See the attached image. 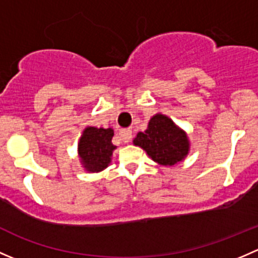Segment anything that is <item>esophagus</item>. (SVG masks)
Returning a JSON list of instances; mask_svg holds the SVG:
<instances>
[{"label":"esophagus","mask_w":258,"mask_h":258,"mask_svg":"<svg viewBox=\"0 0 258 258\" xmlns=\"http://www.w3.org/2000/svg\"><path fill=\"white\" fill-rule=\"evenodd\" d=\"M119 137L123 142H130L132 140V131L131 130H122L119 131Z\"/></svg>","instance_id":"esophagus-1"}]
</instances>
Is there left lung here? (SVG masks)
Segmentation results:
<instances>
[{
	"instance_id": "1",
	"label": "left lung",
	"mask_w": 258,
	"mask_h": 258,
	"mask_svg": "<svg viewBox=\"0 0 258 258\" xmlns=\"http://www.w3.org/2000/svg\"><path fill=\"white\" fill-rule=\"evenodd\" d=\"M134 144L140 146L155 162L172 166L188 153V140L172 119L165 114H156L148 122L145 132H139Z\"/></svg>"
}]
</instances>
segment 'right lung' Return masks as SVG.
Here are the masks:
<instances>
[{"mask_svg": "<svg viewBox=\"0 0 258 258\" xmlns=\"http://www.w3.org/2000/svg\"><path fill=\"white\" fill-rule=\"evenodd\" d=\"M112 128L87 127L83 131L79 144V153L83 166L90 172H100L111 162L112 151Z\"/></svg>", "mask_w": 258, "mask_h": 258, "instance_id": "obj_1", "label": "right lung"}]
</instances>
